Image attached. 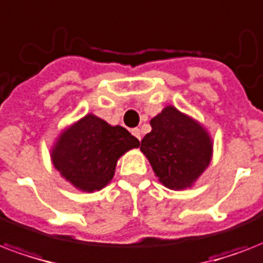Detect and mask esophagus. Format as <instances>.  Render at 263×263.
I'll return each mask as SVG.
<instances>
[{
  "label": "esophagus",
  "instance_id": "esophagus-1",
  "mask_svg": "<svg viewBox=\"0 0 263 263\" xmlns=\"http://www.w3.org/2000/svg\"><path fill=\"white\" fill-rule=\"evenodd\" d=\"M132 133H133L134 137H137L138 140H141V132H140V129H137V127H136V129L132 130Z\"/></svg>",
  "mask_w": 263,
  "mask_h": 263
}]
</instances>
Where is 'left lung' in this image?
<instances>
[{"label":"left lung","mask_w":263,"mask_h":263,"mask_svg":"<svg viewBox=\"0 0 263 263\" xmlns=\"http://www.w3.org/2000/svg\"><path fill=\"white\" fill-rule=\"evenodd\" d=\"M151 126L140 149L156 177L176 191L192 186L211 160L213 142L209 133L172 105L151 119Z\"/></svg>","instance_id":"1"}]
</instances>
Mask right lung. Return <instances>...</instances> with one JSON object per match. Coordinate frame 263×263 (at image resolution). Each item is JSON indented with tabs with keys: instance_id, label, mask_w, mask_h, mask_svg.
I'll use <instances>...</instances> for the list:
<instances>
[{
	"instance_id": "obj_1",
	"label": "right lung",
	"mask_w": 263,
	"mask_h": 263,
	"mask_svg": "<svg viewBox=\"0 0 263 263\" xmlns=\"http://www.w3.org/2000/svg\"><path fill=\"white\" fill-rule=\"evenodd\" d=\"M138 146L140 141L125 127L89 114L58 138L52 162L75 188L95 192L112 180L122 155Z\"/></svg>"
}]
</instances>
